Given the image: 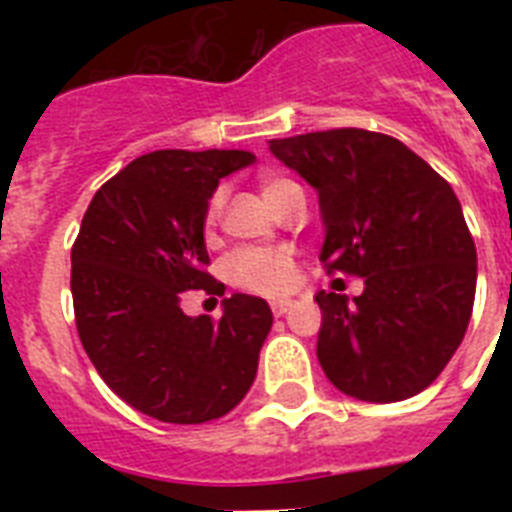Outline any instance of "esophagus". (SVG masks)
<instances>
[{
  "instance_id": "1",
  "label": "esophagus",
  "mask_w": 512,
  "mask_h": 512,
  "mask_svg": "<svg viewBox=\"0 0 512 512\" xmlns=\"http://www.w3.org/2000/svg\"><path fill=\"white\" fill-rule=\"evenodd\" d=\"M292 300H276V303L271 305V311H273V316H284V313L287 311H292Z\"/></svg>"
}]
</instances>
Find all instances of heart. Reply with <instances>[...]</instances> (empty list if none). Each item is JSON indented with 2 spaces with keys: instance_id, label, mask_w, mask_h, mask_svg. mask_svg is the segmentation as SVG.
<instances>
[{
  "instance_id": "obj_1",
  "label": "heart",
  "mask_w": 512,
  "mask_h": 512,
  "mask_svg": "<svg viewBox=\"0 0 512 512\" xmlns=\"http://www.w3.org/2000/svg\"><path fill=\"white\" fill-rule=\"evenodd\" d=\"M295 188L292 180L287 177H263L260 180V191H263L265 201L273 209L279 207L281 199ZM220 212V199H212L207 212V220L212 223ZM225 273L228 281L236 284L239 289H247L252 295L263 297H281L287 295L289 289L295 287L297 281V265L295 257L289 249L281 247H244L239 252H233L225 263Z\"/></svg>"
}]
</instances>
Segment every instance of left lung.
Instances as JSON below:
<instances>
[{"label":"left lung","mask_w":512,"mask_h":512,"mask_svg":"<svg viewBox=\"0 0 512 512\" xmlns=\"http://www.w3.org/2000/svg\"><path fill=\"white\" fill-rule=\"evenodd\" d=\"M319 193L327 273L364 292H324L316 356L345 396L372 404L425 390L460 348L476 300V244L452 185L401 140L327 130L268 140Z\"/></svg>","instance_id":"left-lung-1"}]
</instances>
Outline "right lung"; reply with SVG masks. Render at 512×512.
Listing matches in <instances>:
<instances>
[{"label": "right lung", "instance_id": "1", "mask_svg": "<svg viewBox=\"0 0 512 512\" xmlns=\"http://www.w3.org/2000/svg\"><path fill=\"white\" fill-rule=\"evenodd\" d=\"M249 151H154L100 185L71 249L79 340L132 409L199 425L247 396L273 313L263 297L223 300V316H185L188 289L223 295L204 268V220L220 177Z\"/></svg>", "mask_w": 512, "mask_h": 512}]
</instances>
